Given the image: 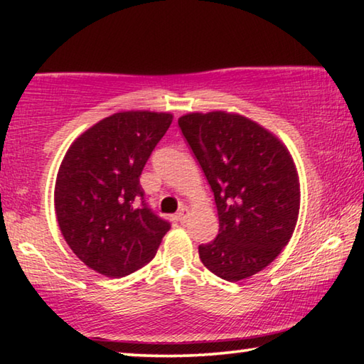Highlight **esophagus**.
<instances>
[{
	"mask_svg": "<svg viewBox=\"0 0 364 364\" xmlns=\"http://www.w3.org/2000/svg\"><path fill=\"white\" fill-rule=\"evenodd\" d=\"M189 218V208L188 207H181L180 210L176 213V220L180 221V223H186Z\"/></svg>",
	"mask_w": 364,
	"mask_h": 364,
	"instance_id": "34e87169",
	"label": "esophagus"
}]
</instances>
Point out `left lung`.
I'll return each mask as SVG.
<instances>
[{"mask_svg":"<svg viewBox=\"0 0 364 364\" xmlns=\"http://www.w3.org/2000/svg\"><path fill=\"white\" fill-rule=\"evenodd\" d=\"M178 125L218 212V234L199 245L200 260L221 279H247L281 254L297 225L300 184L291 152L239 114L193 112L180 117Z\"/></svg>","mask_w":364,"mask_h":364,"instance_id":"left-lung-1","label":"left lung"}]
</instances>
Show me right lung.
<instances>
[{
  "label": "right lung",
  "instance_id": "1",
  "mask_svg": "<svg viewBox=\"0 0 364 364\" xmlns=\"http://www.w3.org/2000/svg\"><path fill=\"white\" fill-rule=\"evenodd\" d=\"M173 115L127 110L73 141L60 164L54 208L60 232L86 267L109 278L143 268L170 223L144 202L139 176Z\"/></svg>",
  "mask_w": 364,
  "mask_h": 364
}]
</instances>
